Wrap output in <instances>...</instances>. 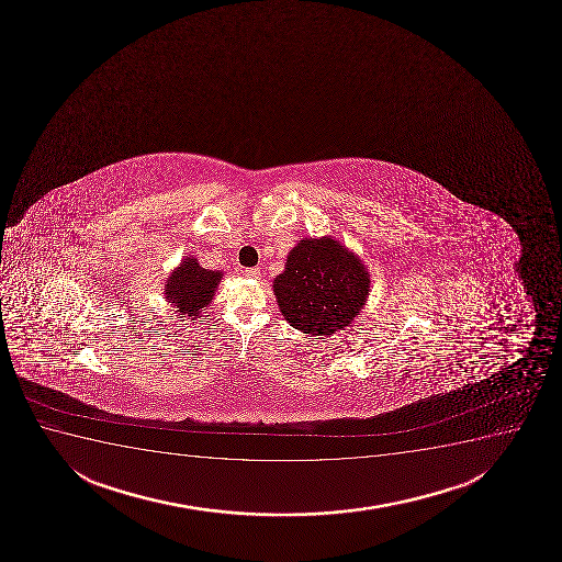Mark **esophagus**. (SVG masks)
<instances>
[{
  "instance_id": "34e87169",
  "label": "esophagus",
  "mask_w": 562,
  "mask_h": 562,
  "mask_svg": "<svg viewBox=\"0 0 562 562\" xmlns=\"http://www.w3.org/2000/svg\"><path fill=\"white\" fill-rule=\"evenodd\" d=\"M245 277H248V278H254V280H256V278H259L261 277V272H259V269H254V267H251V269H245Z\"/></svg>"
}]
</instances>
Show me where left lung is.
I'll return each mask as SVG.
<instances>
[{"label":"left lung","instance_id":"obj_1","mask_svg":"<svg viewBox=\"0 0 562 562\" xmlns=\"http://www.w3.org/2000/svg\"><path fill=\"white\" fill-rule=\"evenodd\" d=\"M370 274L353 251L333 237L303 238L272 282L285 322L312 337H329L359 316Z\"/></svg>","mask_w":562,"mask_h":562}]
</instances>
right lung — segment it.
I'll return each instance as SVG.
<instances>
[{
  "label": "right lung",
  "instance_id": "right-lung-1",
  "mask_svg": "<svg viewBox=\"0 0 562 562\" xmlns=\"http://www.w3.org/2000/svg\"><path fill=\"white\" fill-rule=\"evenodd\" d=\"M222 272L209 271L195 258H186L171 272L166 282V299L177 308L180 317H199L214 297Z\"/></svg>",
  "mask_w": 562,
  "mask_h": 562
}]
</instances>
